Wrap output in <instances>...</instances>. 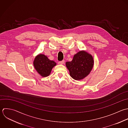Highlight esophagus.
I'll return each mask as SVG.
<instances>
[{
    "mask_svg": "<svg viewBox=\"0 0 128 128\" xmlns=\"http://www.w3.org/2000/svg\"><path fill=\"white\" fill-rule=\"evenodd\" d=\"M64 63H65V61H64V60H62V61H59V62H58V63L60 64H64Z\"/></svg>",
    "mask_w": 128,
    "mask_h": 128,
    "instance_id": "esophagus-1",
    "label": "esophagus"
}]
</instances>
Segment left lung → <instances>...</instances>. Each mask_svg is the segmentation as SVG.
Segmentation results:
<instances>
[{"label": "left lung", "mask_w": 128, "mask_h": 128, "mask_svg": "<svg viewBox=\"0 0 128 128\" xmlns=\"http://www.w3.org/2000/svg\"><path fill=\"white\" fill-rule=\"evenodd\" d=\"M94 65L92 56L85 51H80L74 55L72 61L67 62L66 66L70 75L76 80H80L88 76Z\"/></svg>", "instance_id": "1"}]
</instances>
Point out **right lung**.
Masks as SVG:
<instances>
[{"label": "right lung", "mask_w": 128, "mask_h": 128, "mask_svg": "<svg viewBox=\"0 0 128 128\" xmlns=\"http://www.w3.org/2000/svg\"><path fill=\"white\" fill-rule=\"evenodd\" d=\"M56 63L49 60L48 57L44 54H40L34 59L33 65L37 72L42 77H47L51 73L52 68L56 66Z\"/></svg>", "instance_id": "obj_1"}]
</instances>
